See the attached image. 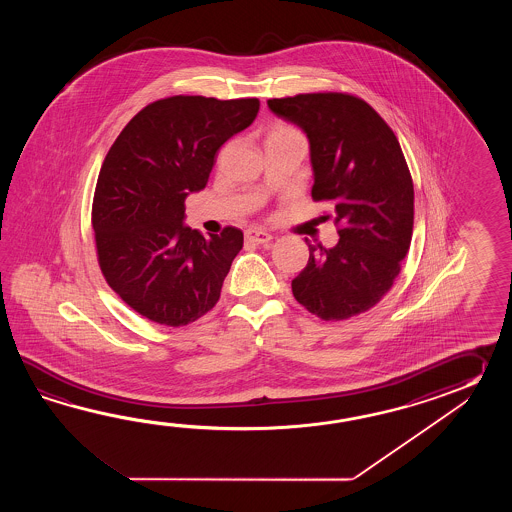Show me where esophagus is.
Returning <instances> with one entry per match:
<instances>
[{
  "label": "esophagus",
  "mask_w": 512,
  "mask_h": 512,
  "mask_svg": "<svg viewBox=\"0 0 512 512\" xmlns=\"http://www.w3.org/2000/svg\"><path fill=\"white\" fill-rule=\"evenodd\" d=\"M245 238L252 241V243H258V245H265V243H269V241L272 240L271 234L261 229L247 230V232H245Z\"/></svg>",
  "instance_id": "1"
}]
</instances>
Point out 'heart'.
Masks as SVG:
<instances>
[{
  "label": "heart",
  "instance_id": "b5f03b06",
  "mask_svg": "<svg viewBox=\"0 0 512 512\" xmlns=\"http://www.w3.org/2000/svg\"><path fill=\"white\" fill-rule=\"evenodd\" d=\"M287 133H296V131L291 130V128H285V126H278V128H274L269 133V137H272V135H287Z\"/></svg>",
  "mask_w": 512,
  "mask_h": 512
}]
</instances>
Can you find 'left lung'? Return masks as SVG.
Here are the masks:
<instances>
[{
  "instance_id": "8db88e82",
  "label": "left lung",
  "mask_w": 512,
  "mask_h": 512,
  "mask_svg": "<svg viewBox=\"0 0 512 512\" xmlns=\"http://www.w3.org/2000/svg\"><path fill=\"white\" fill-rule=\"evenodd\" d=\"M267 106L304 131L311 196L333 203L340 227L331 249L305 240L309 260L293 280L294 298L322 320L364 313L390 291L412 241L414 183L399 141L370 104L344 93L271 98Z\"/></svg>"
}]
</instances>
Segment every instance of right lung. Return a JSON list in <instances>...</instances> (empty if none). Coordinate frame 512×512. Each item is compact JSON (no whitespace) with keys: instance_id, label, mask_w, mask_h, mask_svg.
I'll list each match as a JSON object with an SVG mask.
<instances>
[{"instance_id":"add662e5","label":"right lung","mask_w":512,"mask_h":512,"mask_svg":"<svg viewBox=\"0 0 512 512\" xmlns=\"http://www.w3.org/2000/svg\"><path fill=\"white\" fill-rule=\"evenodd\" d=\"M258 109V98H163L109 148L91 219L98 263L144 318L186 326L218 304L243 232L227 227L205 238L185 225V199L205 188L219 148L249 128Z\"/></svg>"}]
</instances>
